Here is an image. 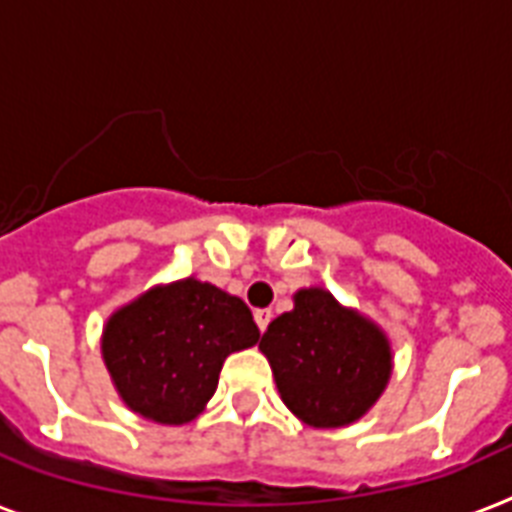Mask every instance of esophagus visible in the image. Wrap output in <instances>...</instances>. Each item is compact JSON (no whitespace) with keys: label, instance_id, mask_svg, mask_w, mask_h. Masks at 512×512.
<instances>
[{"label":"esophagus","instance_id":"1","mask_svg":"<svg viewBox=\"0 0 512 512\" xmlns=\"http://www.w3.org/2000/svg\"><path fill=\"white\" fill-rule=\"evenodd\" d=\"M270 318H273V313H270L268 307H263V310H255V323L260 331H265V328H268Z\"/></svg>","mask_w":512,"mask_h":512}]
</instances>
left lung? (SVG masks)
<instances>
[{"instance_id":"8db88e82","label":"left lung","mask_w":512,"mask_h":512,"mask_svg":"<svg viewBox=\"0 0 512 512\" xmlns=\"http://www.w3.org/2000/svg\"><path fill=\"white\" fill-rule=\"evenodd\" d=\"M260 350L286 407L318 429L357 421L392 371L384 334L323 289L297 292L294 310L270 323Z\"/></svg>"}]
</instances>
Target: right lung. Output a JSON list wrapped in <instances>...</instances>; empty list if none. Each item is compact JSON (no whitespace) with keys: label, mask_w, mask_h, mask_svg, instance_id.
Returning <instances> with one entry per match:
<instances>
[{"label":"right lung","mask_w":512,"mask_h":512,"mask_svg":"<svg viewBox=\"0 0 512 512\" xmlns=\"http://www.w3.org/2000/svg\"><path fill=\"white\" fill-rule=\"evenodd\" d=\"M257 339L260 328L242 299L186 278L112 315L102 355L134 413L178 426L213 397L223 360Z\"/></svg>","instance_id":"obj_1"}]
</instances>
